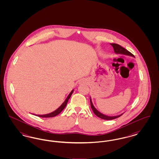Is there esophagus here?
<instances>
[{
    "mask_svg": "<svg viewBox=\"0 0 159 159\" xmlns=\"http://www.w3.org/2000/svg\"><path fill=\"white\" fill-rule=\"evenodd\" d=\"M82 83H85V81L82 80Z\"/></svg>",
    "mask_w": 159,
    "mask_h": 159,
    "instance_id": "34e87169",
    "label": "esophagus"
}]
</instances>
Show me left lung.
<instances>
[{
	"instance_id": "obj_1",
	"label": "left lung",
	"mask_w": 159,
	"mask_h": 159,
	"mask_svg": "<svg viewBox=\"0 0 159 159\" xmlns=\"http://www.w3.org/2000/svg\"><path fill=\"white\" fill-rule=\"evenodd\" d=\"M110 45L113 46L114 49V52L116 53V54H121V55H128V56H130V57H134V55L132 54V53H130V52H129L128 50H126V49H125L124 48H123L122 46H121L118 44H116V43H110ZM90 102H91V107L92 111H93L94 114L99 118L102 119H104V120H113L114 119H116V118H118L119 117H120L121 115L123 114L122 113L120 115H118V116H106L105 114H103L100 113L99 111L98 110H97L96 109V108L94 107L93 103H92V99H91V97H90Z\"/></svg>"
}]
</instances>
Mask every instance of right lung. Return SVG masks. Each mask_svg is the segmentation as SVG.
<instances>
[{
	"label": "right lung",
	"mask_w": 159,
	"mask_h": 159,
	"mask_svg": "<svg viewBox=\"0 0 159 159\" xmlns=\"http://www.w3.org/2000/svg\"><path fill=\"white\" fill-rule=\"evenodd\" d=\"M73 91H74V89H73L72 91H71V92L69 93L68 97L66 98V100L64 101V102L61 105L60 107L59 108H58L56 110H55L53 112L49 114H43V115H36V114H34V115L37 116L38 117H55V116H57L58 114L60 113L64 109L66 106H67L68 99L71 97Z\"/></svg>",
	"instance_id": "right-lung-1"
}]
</instances>
